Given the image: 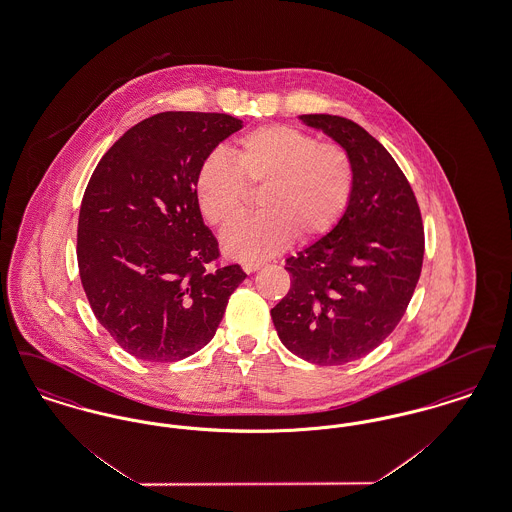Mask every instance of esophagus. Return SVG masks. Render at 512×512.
Here are the masks:
<instances>
[{
  "label": "esophagus",
  "mask_w": 512,
  "mask_h": 512,
  "mask_svg": "<svg viewBox=\"0 0 512 512\" xmlns=\"http://www.w3.org/2000/svg\"><path fill=\"white\" fill-rule=\"evenodd\" d=\"M263 267V263H257V261H245L242 268H244V272L247 274H251V272H255V270H259V268Z\"/></svg>",
  "instance_id": "esophagus-1"
}]
</instances>
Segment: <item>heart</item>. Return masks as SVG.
I'll use <instances>...</instances> for the list:
<instances>
[{
    "label": "heart",
    "mask_w": 512,
    "mask_h": 512,
    "mask_svg": "<svg viewBox=\"0 0 512 512\" xmlns=\"http://www.w3.org/2000/svg\"><path fill=\"white\" fill-rule=\"evenodd\" d=\"M247 188L259 195L257 217L244 220L222 238L234 259H265L299 236L315 242L343 219L355 192V163L336 142L290 124H265L240 136L197 169L194 192L201 217L217 230L244 217Z\"/></svg>",
    "instance_id": "b5f03b06"
}]
</instances>
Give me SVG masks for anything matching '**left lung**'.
<instances>
[{
  "label": "left lung",
  "instance_id": "8db88e82",
  "mask_svg": "<svg viewBox=\"0 0 512 512\" xmlns=\"http://www.w3.org/2000/svg\"><path fill=\"white\" fill-rule=\"evenodd\" d=\"M345 147L355 192L340 224L286 259L292 284L270 311L280 341L320 366L357 361L390 336L420 278L424 226L407 176L386 147L338 115H299Z\"/></svg>",
  "mask_w": 512,
  "mask_h": 512
}]
</instances>
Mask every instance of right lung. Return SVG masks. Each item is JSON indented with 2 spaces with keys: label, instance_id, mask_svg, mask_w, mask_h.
<instances>
[{
  "label": "right lung",
  "instance_id": "add662e5",
  "mask_svg": "<svg viewBox=\"0 0 512 512\" xmlns=\"http://www.w3.org/2000/svg\"><path fill=\"white\" fill-rule=\"evenodd\" d=\"M242 121L165 111L107 149L82 197L76 259L99 324L149 363L186 359L213 340L240 265L222 267L195 201L199 165Z\"/></svg>",
  "mask_w": 512,
  "mask_h": 512
}]
</instances>
